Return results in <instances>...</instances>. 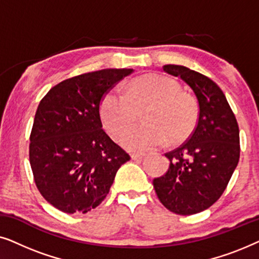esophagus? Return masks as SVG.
<instances>
[{
  "label": "esophagus",
  "instance_id": "obj_1",
  "mask_svg": "<svg viewBox=\"0 0 259 259\" xmlns=\"http://www.w3.org/2000/svg\"><path fill=\"white\" fill-rule=\"evenodd\" d=\"M145 157L144 153H132L131 154V158L133 159V160H141Z\"/></svg>",
  "mask_w": 259,
  "mask_h": 259
}]
</instances>
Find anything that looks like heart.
I'll return each instance as SVG.
<instances>
[{
  "label": "heart",
  "mask_w": 259,
  "mask_h": 259,
  "mask_svg": "<svg viewBox=\"0 0 259 259\" xmlns=\"http://www.w3.org/2000/svg\"><path fill=\"white\" fill-rule=\"evenodd\" d=\"M146 109V122L120 138V143L131 151L153 150L167 140L183 143L193 133L199 116L196 99L184 93L179 81L162 74H146L136 77L128 91L115 84L104 95L101 121L112 137H119Z\"/></svg>",
  "instance_id": "obj_1"
}]
</instances>
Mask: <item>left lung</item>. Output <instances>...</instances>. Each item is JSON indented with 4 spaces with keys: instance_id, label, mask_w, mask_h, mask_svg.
I'll use <instances>...</instances> for the list:
<instances>
[{
    "instance_id": "left-lung-1",
    "label": "left lung",
    "mask_w": 259,
    "mask_h": 259,
    "mask_svg": "<svg viewBox=\"0 0 259 259\" xmlns=\"http://www.w3.org/2000/svg\"><path fill=\"white\" fill-rule=\"evenodd\" d=\"M162 69L191 87L199 116L186 143L165 153L168 169L153 179V186L167 210L190 215L206 210L225 191L239 160V128L224 93L210 77L184 66Z\"/></svg>"
}]
</instances>
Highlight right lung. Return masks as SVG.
Masks as SVG:
<instances>
[{
    "instance_id": "add662e5",
    "label": "right lung",
    "mask_w": 259,
    "mask_h": 259,
    "mask_svg": "<svg viewBox=\"0 0 259 259\" xmlns=\"http://www.w3.org/2000/svg\"><path fill=\"white\" fill-rule=\"evenodd\" d=\"M133 69H102L63 80L42 98L29 161L42 197L66 213H86L109 192L131 157L102 130L104 95Z\"/></svg>"
}]
</instances>
